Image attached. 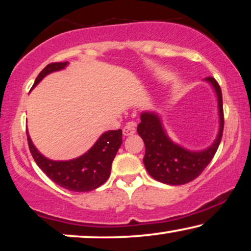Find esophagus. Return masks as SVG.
Returning a JSON list of instances; mask_svg holds the SVG:
<instances>
[{
    "mask_svg": "<svg viewBox=\"0 0 251 251\" xmlns=\"http://www.w3.org/2000/svg\"><path fill=\"white\" fill-rule=\"evenodd\" d=\"M136 132V125L133 122H129L125 128H123V135L125 136H131Z\"/></svg>",
    "mask_w": 251,
    "mask_h": 251,
    "instance_id": "1",
    "label": "esophagus"
}]
</instances>
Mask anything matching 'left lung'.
Instances as JSON below:
<instances>
[{"label":"left lung","mask_w":251,"mask_h":251,"mask_svg":"<svg viewBox=\"0 0 251 251\" xmlns=\"http://www.w3.org/2000/svg\"><path fill=\"white\" fill-rule=\"evenodd\" d=\"M215 89L218 100L219 130L212 145L203 151L192 152L174 143L164 131L160 116L154 112H143L137 132L145 144V164L147 173L154 179L168 185H183L200 176L210 163L221 144L224 129L222 90L214 77H207Z\"/></svg>","instance_id":"obj_1"}]
</instances>
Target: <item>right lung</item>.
Masks as SVG:
<instances>
[{
  "label": "right lung",
  "mask_w": 251,
  "mask_h": 251,
  "mask_svg": "<svg viewBox=\"0 0 251 251\" xmlns=\"http://www.w3.org/2000/svg\"><path fill=\"white\" fill-rule=\"evenodd\" d=\"M65 63H51L41 71L33 88L48 74L64 70ZM27 133V142L34 161L41 170L59 186L73 192H88L97 188L108 179L112 162L122 144V130H109L102 133L95 145L83 155L70 161H53L43 156Z\"/></svg>",
  "instance_id": "1"
}]
</instances>
